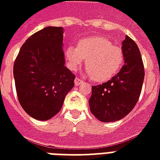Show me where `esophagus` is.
Segmentation results:
<instances>
[{"mask_svg": "<svg viewBox=\"0 0 160 160\" xmlns=\"http://www.w3.org/2000/svg\"><path fill=\"white\" fill-rule=\"evenodd\" d=\"M83 80H80V78H75V85H80V84H82Z\"/></svg>", "mask_w": 160, "mask_h": 160, "instance_id": "1", "label": "esophagus"}]
</instances>
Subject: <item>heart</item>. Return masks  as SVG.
Masks as SVG:
<instances>
[{
    "mask_svg": "<svg viewBox=\"0 0 160 160\" xmlns=\"http://www.w3.org/2000/svg\"><path fill=\"white\" fill-rule=\"evenodd\" d=\"M69 67L76 70L85 60V67L91 79L96 82L106 81L121 67L124 54L119 46L101 36L81 39L78 47L69 46L65 52Z\"/></svg>",
    "mask_w": 160,
    "mask_h": 160,
    "instance_id": "b5f03b06",
    "label": "heart"
}]
</instances>
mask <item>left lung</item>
Listing matches in <instances>:
<instances>
[{"label": "left lung", "instance_id": "8db88e82", "mask_svg": "<svg viewBox=\"0 0 160 160\" xmlns=\"http://www.w3.org/2000/svg\"><path fill=\"white\" fill-rule=\"evenodd\" d=\"M124 65L116 75L92 87L90 111L102 122L125 117L139 100L144 79V64L136 43L128 36L122 41Z\"/></svg>", "mask_w": 160, "mask_h": 160}]
</instances>
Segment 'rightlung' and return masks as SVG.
<instances>
[{"mask_svg": "<svg viewBox=\"0 0 160 160\" xmlns=\"http://www.w3.org/2000/svg\"><path fill=\"white\" fill-rule=\"evenodd\" d=\"M62 27L47 26L29 37L14 63L19 102L34 119L45 121L60 111L74 87L75 75L65 65Z\"/></svg>", "mask_w": 160, "mask_h": 160, "instance_id": "1", "label": "right lung"}]
</instances>
